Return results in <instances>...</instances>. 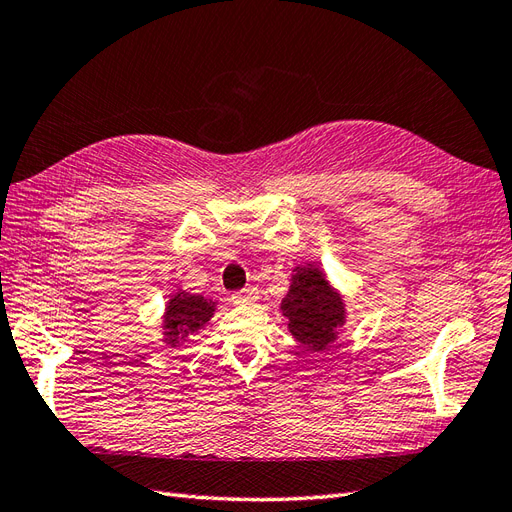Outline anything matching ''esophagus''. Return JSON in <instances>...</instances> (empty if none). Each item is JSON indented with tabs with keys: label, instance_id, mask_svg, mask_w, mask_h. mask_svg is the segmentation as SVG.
<instances>
[{
	"label": "esophagus",
	"instance_id": "34e87169",
	"mask_svg": "<svg viewBox=\"0 0 512 512\" xmlns=\"http://www.w3.org/2000/svg\"><path fill=\"white\" fill-rule=\"evenodd\" d=\"M235 305H253L259 299V290L257 288H248L231 296Z\"/></svg>",
	"mask_w": 512,
	"mask_h": 512
}]
</instances>
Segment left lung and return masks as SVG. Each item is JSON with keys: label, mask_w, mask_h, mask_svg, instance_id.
<instances>
[{"label": "left lung", "mask_w": 512, "mask_h": 512, "mask_svg": "<svg viewBox=\"0 0 512 512\" xmlns=\"http://www.w3.org/2000/svg\"><path fill=\"white\" fill-rule=\"evenodd\" d=\"M281 312L288 318L290 334L307 351H323L334 342L347 314L342 296L312 264L294 268L290 292L281 301Z\"/></svg>", "instance_id": "8db88e82"}]
</instances>
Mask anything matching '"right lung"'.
<instances>
[{"label":"right lung","mask_w":512,"mask_h":512,"mask_svg":"<svg viewBox=\"0 0 512 512\" xmlns=\"http://www.w3.org/2000/svg\"><path fill=\"white\" fill-rule=\"evenodd\" d=\"M216 312V303L205 299L200 294L189 292H176L168 307H165L163 327H165V342L170 347H178L189 336H194L198 329L209 323V318Z\"/></svg>","instance_id":"right-lung-1"}]
</instances>
